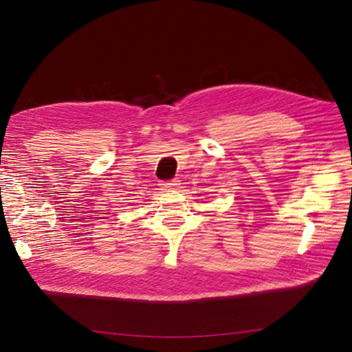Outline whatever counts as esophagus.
Segmentation results:
<instances>
[{
	"instance_id": "1",
	"label": "esophagus",
	"mask_w": 352,
	"mask_h": 352,
	"mask_svg": "<svg viewBox=\"0 0 352 352\" xmlns=\"http://www.w3.org/2000/svg\"><path fill=\"white\" fill-rule=\"evenodd\" d=\"M161 186H162V188H165V190H174V188H177V187L179 186V179H178V178H174V179H171V181H165V182L161 184Z\"/></svg>"
}]
</instances>
